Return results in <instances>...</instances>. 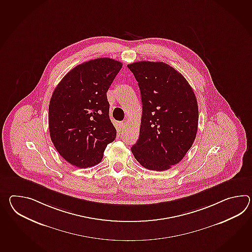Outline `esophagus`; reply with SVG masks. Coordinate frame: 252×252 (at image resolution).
Here are the masks:
<instances>
[{
	"label": "esophagus",
	"mask_w": 252,
	"mask_h": 252,
	"mask_svg": "<svg viewBox=\"0 0 252 252\" xmlns=\"http://www.w3.org/2000/svg\"><path fill=\"white\" fill-rule=\"evenodd\" d=\"M127 125H128V122H127V120H125V121H123V122L121 123V129H122V130H125V129H126V127H127Z\"/></svg>",
	"instance_id": "34e87169"
}]
</instances>
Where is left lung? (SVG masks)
Segmentation results:
<instances>
[{
	"instance_id": "1",
	"label": "left lung",
	"mask_w": 252,
	"mask_h": 252,
	"mask_svg": "<svg viewBox=\"0 0 252 252\" xmlns=\"http://www.w3.org/2000/svg\"><path fill=\"white\" fill-rule=\"evenodd\" d=\"M138 82L143 113L131 151L142 166L165 171L183 160L195 140L199 111L185 77L163 62L127 65Z\"/></svg>"
}]
</instances>
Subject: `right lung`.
Returning a JSON list of instances; mask_svg holds the SVG:
<instances>
[{
    "instance_id": "1",
    "label": "right lung",
    "mask_w": 252,
    "mask_h": 252,
    "mask_svg": "<svg viewBox=\"0 0 252 252\" xmlns=\"http://www.w3.org/2000/svg\"><path fill=\"white\" fill-rule=\"evenodd\" d=\"M122 63L99 58L74 67L51 95L49 129L57 151L74 166L99 163L117 130L108 111L106 92Z\"/></svg>"
}]
</instances>
